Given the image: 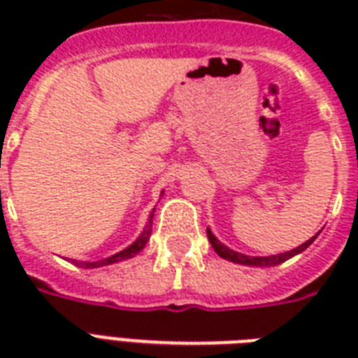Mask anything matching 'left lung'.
<instances>
[{"label":"left lung","mask_w":358,"mask_h":358,"mask_svg":"<svg viewBox=\"0 0 358 358\" xmlns=\"http://www.w3.org/2000/svg\"><path fill=\"white\" fill-rule=\"evenodd\" d=\"M206 232H208V239H210V243H212L213 250H215V252H217L221 258L234 262V264H241V266H255V267H271V266H278V264H282V262L289 260L292 256L299 255V252H303L306 247H310L312 241H314V239H316V236L320 234V232H317L314 238H310L303 245H299V247H295V249H292V250H286V252H280V255L247 256V255H241V252H236V250L229 249L227 245L221 243V241H219V239L212 234V230L210 229H208Z\"/></svg>","instance_id":"1"}]
</instances>
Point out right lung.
<instances>
[{"instance_id": "1", "label": "right lung", "mask_w": 358, "mask_h": 358, "mask_svg": "<svg viewBox=\"0 0 358 358\" xmlns=\"http://www.w3.org/2000/svg\"><path fill=\"white\" fill-rule=\"evenodd\" d=\"M156 210V208H154ZM154 210H152L150 217H148V223H146L145 230L141 232V236L137 239H135L134 243L129 245V247H126L124 250H120V252H117V255L109 256V258H103V260H98V262H76L72 260L76 264V266L80 267H85V269H91V267H102V266H111V264H117V262H122V260H128V258H134L139 250H143V247L146 245V241L150 239V234H152V217H154Z\"/></svg>"}]
</instances>
